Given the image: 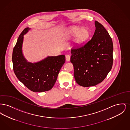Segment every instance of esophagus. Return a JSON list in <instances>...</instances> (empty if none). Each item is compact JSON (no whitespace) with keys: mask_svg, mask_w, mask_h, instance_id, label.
<instances>
[{"mask_svg":"<svg viewBox=\"0 0 130 130\" xmlns=\"http://www.w3.org/2000/svg\"><path fill=\"white\" fill-rule=\"evenodd\" d=\"M65 57H66V60L67 61H69L70 60L71 56H70V55H66Z\"/></svg>","mask_w":130,"mask_h":130,"instance_id":"obj_1","label":"esophagus"}]
</instances>
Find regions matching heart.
I'll return each instance as SVG.
<instances>
[{
    "mask_svg": "<svg viewBox=\"0 0 130 130\" xmlns=\"http://www.w3.org/2000/svg\"><path fill=\"white\" fill-rule=\"evenodd\" d=\"M69 34L71 37H74L73 46L77 47L79 46L88 38L90 35L89 30L86 28H82L74 26L70 29Z\"/></svg>",
    "mask_w": 130,
    "mask_h": 130,
    "instance_id": "obj_1",
    "label": "heart"
}]
</instances>
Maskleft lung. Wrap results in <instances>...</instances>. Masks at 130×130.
<instances>
[{
	"mask_svg": "<svg viewBox=\"0 0 130 130\" xmlns=\"http://www.w3.org/2000/svg\"><path fill=\"white\" fill-rule=\"evenodd\" d=\"M94 24L95 30L92 38L82 47L71 49L74 78L81 86H93L101 83L112 66L111 38L101 24L97 21Z\"/></svg>",
	"mask_w": 130,
	"mask_h": 130,
	"instance_id": "1",
	"label": "left lung"
}]
</instances>
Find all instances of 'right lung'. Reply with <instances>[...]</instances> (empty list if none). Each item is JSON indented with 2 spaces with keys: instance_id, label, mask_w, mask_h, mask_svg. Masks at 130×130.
I'll return each instance as SVG.
<instances>
[{
  "instance_id": "obj_1",
  "label": "right lung",
  "mask_w": 130,
  "mask_h": 130,
  "mask_svg": "<svg viewBox=\"0 0 130 130\" xmlns=\"http://www.w3.org/2000/svg\"><path fill=\"white\" fill-rule=\"evenodd\" d=\"M30 29L26 28L22 31L13 48V71L19 80L31 91H48L56 83L59 72L65 62V56H48L39 62H28L23 55L22 47L23 36Z\"/></svg>"
}]
</instances>
